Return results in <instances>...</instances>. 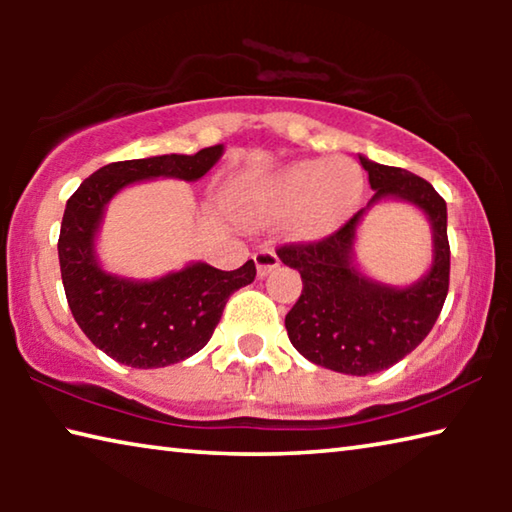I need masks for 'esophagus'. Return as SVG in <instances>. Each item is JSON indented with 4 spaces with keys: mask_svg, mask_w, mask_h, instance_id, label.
<instances>
[{
    "mask_svg": "<svg viewBox=\"0 0 512 512\" xmlns=\"http://www.w3.org/2000/svg\"><path fill=\"white\" fill-rule=\"evenodd\" d=\"M255 264H257V275L264 277L273 271V268L280 266V257L275 255V250L271 248H262L259 253H255Z\"/></svg>",
    "mask_w": 512,
    "mask_h": 512,
    "instance_id": "esophagus-1",
    "label": "esophagus"
}]
</instances>
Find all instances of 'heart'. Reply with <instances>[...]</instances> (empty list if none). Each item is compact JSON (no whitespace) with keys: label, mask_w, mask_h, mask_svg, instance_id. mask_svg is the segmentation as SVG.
Here are the masks:
<instances>
[{"label":"heart","mask_w":512,"mask_h":512,"mask_svg":"<svg viewBox=\"0 0 512 512\" xmlns=\"http://www.w3.org/2000/svg\"><path fill=\"white\" fill-rule=\"evenodd\" d=\"M363 194V173L348 158L300 160L244 192L246 219H291L300 237H320L348 219Z\"/></svg>","instance_id":"heart-1"}]
</instances>
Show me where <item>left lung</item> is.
Segmentation results:
<instances>
[{
	"label": "left lung",
	"mask_w": 512,
	"mask_h": 512,
	"mask_svg": "<svg viewBox=\"0 0 512 512\" xmlns=\"http://www.w3.org/2000/svg\"><path fill=\"white\" fill-rule=\"evenodd\" d=\"M359 160L375 189L370 203L332 235L280 246L277 257L302 277L300 298L284 318L293 348L316 366L366 377L395 366L431 332L449 291V241L447 205L427 180L363 155ZM386 197L415 204L432 223V268L404 290L370 281L353 266L362 214Z\"/></svg>",
	"instance_id": "obj_1"
}]
</instances>
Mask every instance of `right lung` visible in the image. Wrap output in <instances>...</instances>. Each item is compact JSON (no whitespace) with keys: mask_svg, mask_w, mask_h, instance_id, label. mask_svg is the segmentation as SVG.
Masks as SVG:
<instances>
[{"mask_svg":"<svg viewBox=\"0 0 512 512\" xmlns=\"http://www.w3.org/2000/svg\"><path fill=\"white\" fill-rule=\"evenodd\" d=\"M223 155V144L194 155H153L112 162L85 178L67 201L58 237L67 305L83 334L119 363L164 368L203 350L237 289L255 280L253 259L237 271L194 262L183 271L140 282L103 271L94 241L106 205L121 189L153 178H203Z\"/></svg>","mask_w":512,"mask_h":512,"instance_id":"right-lung-1","label":"right lung"}]
</instances>
